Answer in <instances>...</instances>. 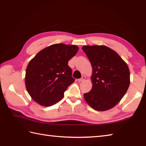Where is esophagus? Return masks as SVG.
Masks as SVG:
<instances>
[{
    "label": "esophagus",
    "mask_w": 146,
    "mask_h": 146,
    "mask_svg": "<svg viewBox=\"0 0 146 146\" xmlns=\"http://www.w3.org/2000/svg\"><path fill=\"white\" fill-rule=\"evenodd\" d=\"M85 78H86V77H85V76H83L81 78H80V79H78V81L79 82H83V80H85Z\"/></svg>",
    "instance_id": "34e87169"
}]
</instances>
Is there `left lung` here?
<instances>
[{"label":"left lung","instance_id":"8db88e82","mask_svg":"<svg viewBox=\"0 0 146 146\" xmlns=\"http://www.w3.org/2000/svg\"><path fill=\"white\" fill-rule=\"evenodd\" d=\"M92 66V88L84 98L94 110H109L119 103L130 85L127 64L113 49L106 46H84Z\"/></svg>","mask_w":146,"mask_h":146}]
</instances>
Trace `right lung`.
I'll return each mask as SVG.
<instances>
[{
  "label": "right lung",
  "mask_w": 146,
  "mask_h": 146,
  "mask_svg": "<svg viewBox=\"0 0 146 146\" xmlns=\"http://www.w3.org/2000/svg\"><path fill=\"white\" fill-rule=\"evenodd\" d=\"M78 51L75 45L54 44L40 51L27 65L25 84L27 92L44 107L56 104L75 82L68 61Z\"/></svg>",
  "instance_id": "right-lung-1"
}]
</instances>
